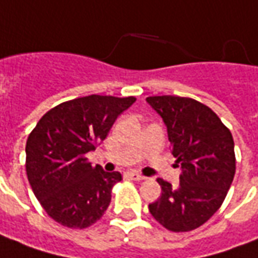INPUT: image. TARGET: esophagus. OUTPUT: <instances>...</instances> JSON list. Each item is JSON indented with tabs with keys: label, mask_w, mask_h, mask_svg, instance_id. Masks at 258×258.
<instances>
[{
	"label": "esophagus",
	"mask_w": 258,
	"mask_h": 258,
	"mask_svg": "<svg viewBox=\"0 0 258 258\" xmlns=\"http://www.w3.org/2000/svg\"><path fill=\"white\" fill-rule=\"evenodd\" d=\"M127 177L130 180H135V181H141V180H145V177L140 174V173H134V172H130L127 173Z\"/></svg>",
	"instance_id": "obj_1"
}]
</instances>
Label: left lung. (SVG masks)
Returning <instances> with one entry per match:
<instances>
[{
    "label": "left lung",
    "mask_w": 258,
    "mask_h": 258,
    "mask_svg": "<svg viewBox=\"0 0 258 258\" xmlns=\"http://www.w3.org/2000/svg\"><path fill=\"white\" fill-rule=\"evenodd\" d=\"M147 102L167 127L180 185L158 179L160 197L149 212L172 232H190L204 225L222 205L236 172L235 144L229 128L208 106L191 98L149 96Z\"/></svg>",
    "instance_id": "1"
}]
</instances>
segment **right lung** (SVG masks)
I'll return each instance as SVG.
<instances>
[{"instance_id": "obj_1", "label": "right lung", "mask_w": 258, "mask_h": 258, "mask_svg": "<svg viewBox=\"0 0 258 258\" xmlns=\"http://www.w3.org/2000/svg\"><path fill=\"white\" fill-rule=\"evenodd\" d=\"M134 96L91 95L57 104L41 117L26 141V174L47 215L70 229H85L103 217L118 172L92 166L95 151Z\"/></svg>"}]
</instances>
